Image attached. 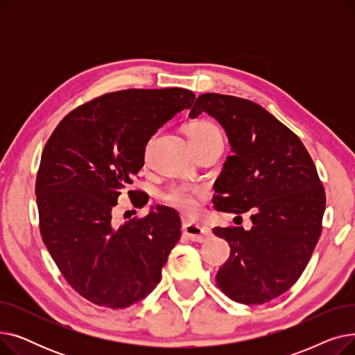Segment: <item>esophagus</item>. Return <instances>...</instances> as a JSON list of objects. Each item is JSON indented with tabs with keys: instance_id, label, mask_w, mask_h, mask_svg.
Listing matches in <instances>:
<instances>
[{
	"instance_id": "34e87169",
	"label": "esophagus",
	"mask_w": 355,
	"mask_h": 355,
	"mask_svg": "<svg viewBox=\"0 0 355 355\" xmlns=\"http://www.w3.org/2000/svg\"><path fill=\"white\" fill-rule=\"evenodd\" d=\"M182 233L190 240L198 241V243H202L210 237V230L206 226L198 225V223H184Z\"/></svg>"
}]
</instances>
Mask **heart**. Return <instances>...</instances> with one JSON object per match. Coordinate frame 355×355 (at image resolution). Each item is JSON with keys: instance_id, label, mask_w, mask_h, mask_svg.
Here are the masks:
<instances>
[{"instance_id": "heart-1", "label": "heart", "mask_w": 355, "mask_h": 355, "mask_svg": "<svg viewBox=\"0 0 355 355\" xmlns=\"http://www.w3.org/2000/svg\"><path fill=\"white\" fill-rule=\"evenodd\" d=\"M185 134H187L191 145L196 148L204 142H209L216 138H221V134L218 128L211 123L210 121L206 119H197L191 121L187 125H185ZM151 144V141L148 142L146 149ZM200 191L191 190L185 185H171L162 193V200L170 204V206L187 213V214H194L198 210V200L197 196Z\"/></svg>"}]
</instances>
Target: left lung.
<instances>
[{
	"mask_svg": "<svg viewBox=\"0 0 355 355\" xmlns=\"http://www.w3.org/2000/svg\"><path fill=\"white\" fill-rule=\"evenodd\" d=\"M207 112L225 128L229 155L214 184L217 211H252L250 230L229 226L230 257L216 276L230 300L259 305L285 293L305 270L322 232L325 190L306 148L260 105L202 93L190 110Z\"/></svg>",
	"mask_w": 355,
	"mask_h": 355,
	"instance_id": "8db88e82",
	"label": "left lung"
}]
</instances>
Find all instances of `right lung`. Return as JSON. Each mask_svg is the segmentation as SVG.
Segmentation results:
<instances>
[{
    "label": "right lung",
    "mask_w": 355,
    "mask_h": 355,
    "mask_svg": "<svg viewBox=\"0 0 355 355\" xmlns=\"http://www.w3.org/2000/svg\"><path fill=\"white\" fill-rule=\"evenodd\" d=\"M196 95L182 87L106 93L67 114L44 145L35 178L40 233L67 284L92 304L121 309L151 293L181 237L174 209L157 206L118 226V197L144 165L158 128ZM134 207L148 194L129 190Z\"/></svg>",
    "instance_id": "add662e5"
}]
</instances>
